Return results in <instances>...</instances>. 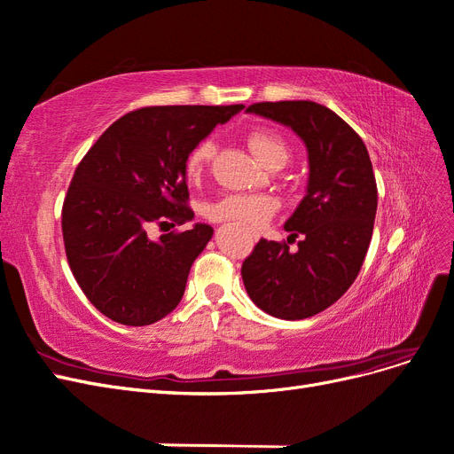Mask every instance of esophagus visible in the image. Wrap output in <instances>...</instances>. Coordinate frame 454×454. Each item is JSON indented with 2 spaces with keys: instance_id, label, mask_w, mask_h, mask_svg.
Wrapping results in <instances>:
<instances>
[{
  "instance_id": "obj_1",
  "label": "esophagus",
  "mask_w": 454,
  "mask_h": 454,
  "mask_svg": "<svg viewBox=\"0 0 454 454\" xmlns=\"http://www.w3.org/2000/svg\"><path fill=\"white\" fill-rule=\"evenodd\" d=\"M254 239H257V235H255V232H254Z\"/></svg>"
}]
</instances>
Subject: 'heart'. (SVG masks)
Masks as SVG:
<instances>
[{"label":"heart","instance_id":"b5f03b06","mask_svg":"<svg viewBox=\"0 0 454 454\" xmlns=\"http://www.w3.org/2000/svg\"><path fill=\"white\" fill-rule=\"evenodd\" d=\"M248 145L255 159L265 168L284 167L290 159V149L282 136L272 130H255L248 136ZM215 151V142L206 138L200 140L185 157V176L189 180H197L204 172ZM274 212V202L263 195H223L208 204L206 214L215 222H237L242 225L259 227L263 225Z\"/></svg>","mask_w":454,"mask_h":454}]
</instances>
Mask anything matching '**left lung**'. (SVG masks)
Instances as JSON below:
<instances>
[{"label":"left lung","instance_id":"1","mask_svg":"<svg viewBox=\"0 0 454 454\" xmlns=\"http://www.w3.org/2000/svg\"><path fill=\"white\" fill-rule=\"evenodd\" d=\"M248 114L292 129L309 153L307 195L284 223L297 252L261 239L242 263L254 303L274 318L303 320L332 307L358 277L377 214L367 147L332 109L310 100L259 102Z\"/></svg>","mask_w":454,"mask_h":454}]
</instances>
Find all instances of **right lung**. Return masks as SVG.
Returning <instances> with one entry per match:
<instances>
[{"label":"right lung","mask_w":454,"mask_h":454,"mask_svg":"<svg viewBox=\"0 0 454 454\" xmlns=\"http://www.w3.org/2000/svg\"><path fill=\"white\" fill-rule=\"evenodd\" d=\"M235 106H153L122 115L87 151L62 206L66 257L81 290L107 318L149 325L180 303L191 265L214 229L195 223L157 240L147 229L185 223V157Z\"/></svg>","instance_id":"1"}]
</instances>
